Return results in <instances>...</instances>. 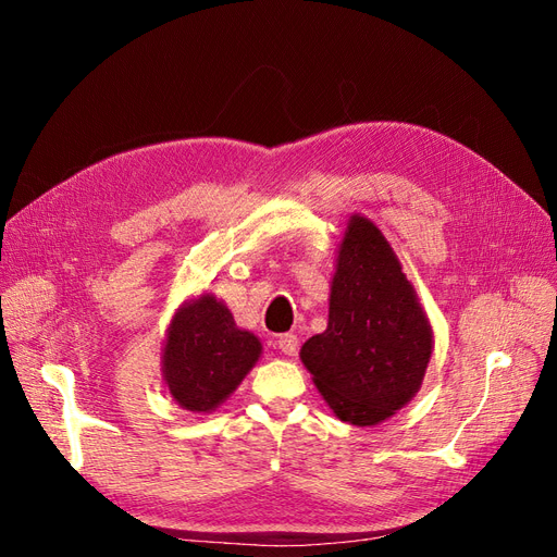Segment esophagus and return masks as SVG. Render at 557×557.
Here are the masks:
<instances>
[{
    "label": "esophagus",
    "instance_id": "34e87169",
    "mask_svg": "<svg viewBox=\"0 0 557 557\" xmlns=\"http://www.w3.org/2000/svg\"><path fill=\"white\" fill-rule=\"evenodd\" d=\"M278 348L285 352V356H297V350H299V339H297V334H293V332H285V334H281L278 336Z\"/></svg>",
    "mask_w": 557,
    "mask_h": 557
}]
</instances>
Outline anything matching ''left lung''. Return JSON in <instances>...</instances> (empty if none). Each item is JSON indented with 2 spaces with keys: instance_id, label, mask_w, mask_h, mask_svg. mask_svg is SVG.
Returning <instances> with one entry per match:
<instances>
[{
  "instance_id": "left-lung-1",
  "label": "left lung",
  "mask_w": 557,
  "mask_h": 557,
  "mask_svg": "<svg viewBox=\"0 0 557 557\" xmlns=\"http://www.w3.org/2000/svg\"><path fill=\"white\" fill-rule=\"evenodd\" d=\"M299 356L330 409L360 428L391 418L423 383L432 327L391 244L362 215L348 221L336 258L327 330Z\"/></svg>"
}]
</instances>
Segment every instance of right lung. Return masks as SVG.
I'll return each instance as SVG.
<instances>
[{
  "label": "right lung",
  "mask_w": 557,
  "mask_h": 557,
  "mask_svg": "<svg viewBox=\"0 0 557 557\" xmlns=\"http://www.w3.org/2000/svg\"><path fill=\"white\" fill-rule=\"evenodd\" d=\"M260 350L258 336L239 330L223 301L201 295L176 313L166 334L164 383L183 409L209 413L244 381Z\"/></svg>",
  "instance_id": "right-lung-1"
}]
</instances>
